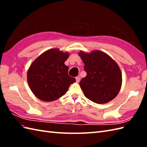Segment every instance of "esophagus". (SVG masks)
Here are the masks:
<instances>
[{"label": "esophagus", "instance_id": "obj_1", "mask_svg": "<svg viewBox=\"0 0 147 147\" xmlns=\"http://www.w3.org/2000/svg\"><path fill=\"white\" fill-rule=\"evenodd\" d=\"M76 81L77 83H79L80 81V76H78L76 78Z\"/></svg>", "mask_w": 147, "mask_h": 147}]
</instances>
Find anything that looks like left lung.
Returning <instances> with one entry per match:
<instances>
[{"instance_id": "obj_1", "label": "left lung", "mask_w": 147, "mask_h": 147, "mask_svg": "<svg viewBox=\"0 0 147 147\" xmlns=\"http://www.w3.org/2000/svg\"><path fill=\"white\" fill-rule=\"evenodd\" d=\"M86 72L80 85L87 98L96 104H106L113 100L122 85L119 67L106 53L95 50L90 53L78 52Z\"/></svg>"}]
</instances>
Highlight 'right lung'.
I'll return each mask as SVG.
<instances>
[{
    "instance_id": "obj_1",
    "label": "right lung",
    "mask_w": 147,
    "mask_h": 147,
    "mask_svg": "<svg viewBox=\"0 0 147 147\" xmlns=\"http://www.w3.org/2000/svg\"><path fill=\"white\" fill-rule=\"evenodd\" d=\"M69 56V52L52 49L42 53L31 64L27 81L36 97L45 102L56 100L76 82L68 74L69 67L64 64Z\"/></svg>"
}]
</instances>
